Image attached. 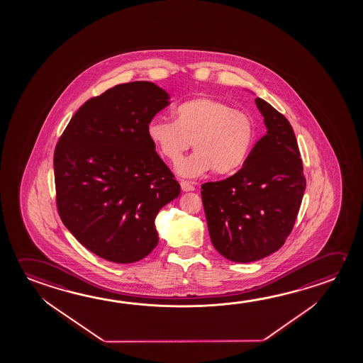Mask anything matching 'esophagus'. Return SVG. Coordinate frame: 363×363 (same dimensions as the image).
I'll use <instances>...</instances> for the list:
<instances>
[{
  "label": "esophagus",
  "mask_w": 363,
  "mask_h": 363,
  "mask_svg": "<svg viewBox=\"0 0 363 363\" xmlns=\"http://www.w3.org/2000/svg\"><path fill=\"white\" fill-rule=\"evenodd\" d=\"M181 189L184 192H190V191H195V186L190 181H181Z\"/></svg>",
  "instance_id": "obj_1"
}]
</instances>
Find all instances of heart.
I'll return each mask as SVG.
<instances>
[{
	"instance_id": "1",
	"label": "heart",
	"mask_w": 363,
	"mask_h": 363,
	"mask_svg": "<svg viewBox=\"0 0 363 363\" xmlns=\"http://www.w3.org/2000/svg\"><path fill=\"white\" fill-rule=\"evenodd\" d=\"M174 121L155 116L147 125L149 140L167 161L179 163L192 144L195 153L179 163L177 172L196 177L214 169L218 174L238 171L256 140L248 113L211 96H199L173 110Z\"/></svg>"
}]
</instances>
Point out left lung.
<instances>
[{"instance_id": "1", "label": "left lung", "mask_w": 363, "mask_h": 363, "mask_svg": "<svg viewBox=\"0 0 363 363\" xmlns=\"http://www.w3.org/2000/svg\"><path fill=\"white\" fill-rule=\"evenodd\" d=\"M267 133L243 168L201 186L211 243L226 259L258 261L279 250L295 224L306 181L292 126L268 102L256 99Z\"/></svg>"}]
</instances>
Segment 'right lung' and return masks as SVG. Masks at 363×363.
<instances>
[{
	"mask_svg": "<svg viewBox=\"0 0 363 363\" xmlns=\"http://www.w3.org/2000/svg\"><path fill=\"white\" fill-rule=\"evenodd\" d=\"M169 105L148 81L118 84L84 102L54 152L57 205L87 250L133 263L158 244L155 218L181 186L157 155L147 125Z\"/></svg>",
	"mask_w": 363,
	"mask_h": 363,
	"instance_id": "obj_1",
	"label": "right lung"
}]
</instances>
